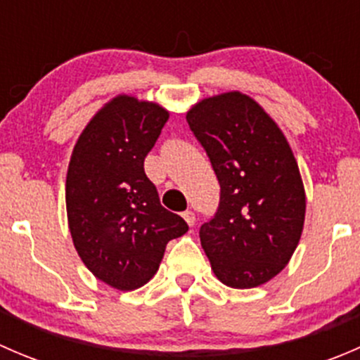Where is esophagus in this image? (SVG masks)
Listing matches in <instances>:
<instances>
[{
	"mask_svg": "<svg viewBox=\"0 0 360 360\" xmlns=\"http://www.w3.org/2000/svg\"><path fill=\"white\" fill-rule=\"evenodd\" d=\"M183 217H184V221L188 223V226H195V214L191 212V210H184Z\"/></svg>",
	"mask_w": 360,
	"mask_h": 360,
	"instance_id": "esophagus-1",
	"label": "esophagus"
}]
</instances>
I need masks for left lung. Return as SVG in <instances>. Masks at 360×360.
Returning a JSON list of instances; mask_svg holds the SVG:
<instances>
[{
    "instance_id": "left-lung-1",
    "label": "left lung",
    "mask_w": 360,
    "mask_h": 360,
    "mask_svg": "<svg viewBox=\"0 0 360 360\" xmlns=\"http://www.w3.org/2000/svg\"><path fill=\"white\" fill-rule=\"evenodd\" d=\"M188 125L221 186L200 242L223 284L250 289L284 270L304 223L303 181L291 146L254 99L226 92L195 104Z\"/></svg>"
}]
</instances>
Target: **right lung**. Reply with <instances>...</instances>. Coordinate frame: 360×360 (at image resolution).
I'll use <instances>...</instances> for the list:
<instances>
[{
    "instance_id": "add662e5",
    "label": "right lung",
    "mask_w": 360,
    "mask_h": 360,
    "mask_svg": "<svg viewBox=\"0 0 360 360\" xmlns=\"http://www.w3.org/2000/svg\"><path fill=\"white\" fill-rule=\"evenodd\" d=\"M169 111L157 103L116 96L96 112L72 150L66 209L72 244L99 281L134 291L157 274L167 244L188 231L162 207L144 158Z\"/></svg>"
}]
</instances>
